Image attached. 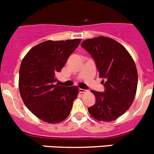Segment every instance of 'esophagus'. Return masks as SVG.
<instances>
[{"label": "esophagus", "mask_w": 154, "mask_h": 154, "mask_svg": "<svg viewBox=\"0 0 154 154\" xmlns=\"http://www.w3.org/2000/svg\"><path fill=\"white\" fill-rule=\"evenodd\" d=\"M88 91L85 90V89H82V88H79V92L80 93H85L87 92Z\"/></svg>", "instance_id": "1"}]
</instances>
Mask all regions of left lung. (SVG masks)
<instances>
[{"label":"left lung","mask_w":154,"mask_h":154,"mask_svg":"<svg viewBox=\"0 0 154 154\" xmlns=\"http://www.w3.org/2000/svg\"><path fill=\"white\" fill-rule=\"evenodd\" d=\"M82 47L93 57L99 77L105 79L103 93L91 90L96 103L88 107L95 119L111 122L131 106L137 87V71L131 54L120 43L105 36L87 39Z\"/></svg>","instance_id":"1"}]
</instances>
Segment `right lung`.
Wrapping results in <instances>:
<instances>
[{
  "mask_svg": "<svg viewBox=\"0 0 154 154\" xmlns=\"http://www.w3.org/2000/svg\"><path fill=\"white\" fill-rule=\"evenodd\" d=\"M81 39L46 41L32 48L20 68L19 89L23 101L39 119L59 123L67 118L77 98V86L55 84L56 74L65 66Z\"/></svg>",
  "mask_w": 154,
  "mask_h": 154,
  "instance_id": "right-lung-1",
  "label": "right lung"
}]
</instances>
